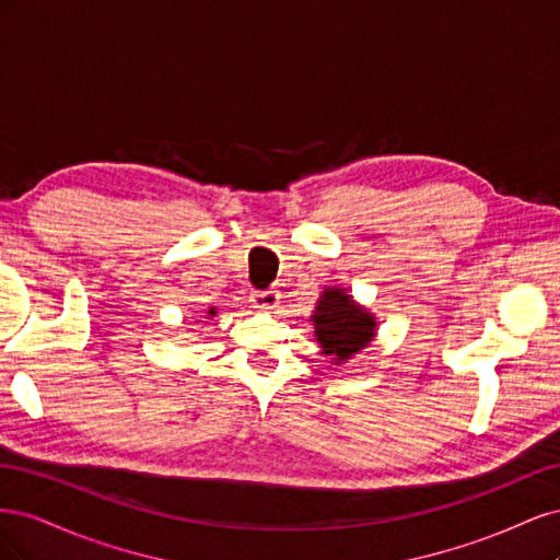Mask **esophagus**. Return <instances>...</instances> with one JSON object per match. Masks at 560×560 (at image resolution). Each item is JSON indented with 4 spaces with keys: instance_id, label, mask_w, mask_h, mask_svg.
<instances>
[{
    "instance_id": "esophagus-1",
    "label": "esophagus",
    "mask_w": 560,
    "mask_h": 560,
    "mask_svg": "<svg viewBox=\"0 0 560 560\" xmlns=\"http://www.w3.org/2000/svg\"><path fill=\"white\" fill-rule=\"evenodd\" d=\"M278 301H280V294H278L276 290H259V292L252 294V303H254V306L264 308V311L276 308Z\"/></svg>"
}]
</instances>
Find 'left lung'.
Listing matches in <instances>:
<instances>
[{
	"label": "left lung",
	"instance_id": "left-lung-1",
	"mask_svg": "<svg viewBox=\"0 0 560 560\" xmlns=\"http://www.w3.org/2000/svg\"><path fill=\"white\" fill-rule=\"evenodd\" d=\"M315 336L325 354H334L338 362L350 360V354L360 352L374 336L376 322L366 311L354 306L352 296L343 290L325 292L313 315Z\"/></svg>",
	"mask_w": 560,
	"mask_h": 560
}]
</instances>
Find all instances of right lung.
<instances>
[{"label": "right lung", "instance_id": "obj_1", "mask_svg": "<svg viewBox=\"0 0 560 560\" xmlns=\"http://www.w3.org/2000/svg\"><path fill=\"white\" fill-rule=\"evenodd\" d=\"M210 313H212V315H214V308H212V311H210Z\"/></svg>", "mask_w": 560, "mask_h": 560}]
</instances>
